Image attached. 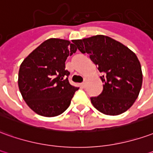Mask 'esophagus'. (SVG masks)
Returning <instances> with one entry per match:
<instances>
[{
	"label": "esophagus",
	"instance_id": "34e87169",
	"mask_svg": "<svg viewBox=\"0 0 153 153\" xmlns=\"http://www.w3.org/2000/svg\"><path fill=\"white\" fill-rule=\"evenodd\" d=\"M87 81H88V79H86V78H85V79H84V82H83V83H82V84H81V86H82V87H85V85H86V83H87Z\"/></svg>",
	"mask_w": 153,
	"mask_h": 153
}]
</instances>
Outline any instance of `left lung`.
Returning <instances> with one entry per match:
<instances>
[{
    "label": "left lung",
    "instance_id": "obj_1",
    "mask_svg": "<svg viewBox=\"0 0 153 153\" xmlns=\"http://www.w3.org/2000/svg\"><path fill=\"white\" fill-rule=\"evenodd\" d=\"M73 43L83 54H89L93 63L102 73V91L92 97L95 108L106 115H119L132 106L138 97L143 72L134 52L108 36L97 35Z\"/></svg>",
    "mask_w": 153,
    "mask_h": 153
}]
</instances>
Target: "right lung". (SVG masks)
<instances>
[{"label": "right lung", "mask_w": 153, "mask_h": 153, "mask_svg": "<svg viewBox=\"0 0 153 153\" xmlns=\"http://www.w3.org/2000/svg\"><path fill=\"white\" fill-rule=\"evenodd\" d=\"M77 48L69 40L51 38L45 40L21 63L18 86L30 108L44 117L63 114L78 87L69 84L65 69L69 55Z\"/></svg>", "instance_id": "right-lung-1"}]
</instances>
